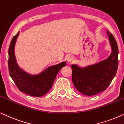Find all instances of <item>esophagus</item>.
Returning a JSON list of instances; mask_svg holds the SVG:
<instances>
[{"label":"esophagus","instance_id":"obj_1","mask_svg":"<svg viewBox=\"0 0 124 124\" xmlns=\"http://www.w3.org/2000/svg\"><path fill=\"white\" fill-rule=\"evenodd\" d=\"M73 60H74V57L71 56V55H70V56H69V57H67V61L69 62H72V61H73Z\"/></svg>","mask_w":124,"mask_h":124}]
</instances>
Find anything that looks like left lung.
I'll return each instance as SVG.
<instances>
[{"instance_id": "1", "label": "left lung", "mask_w": 124, "mask_h": 124, "mask_svg": "<svg viewBox=\"0 0 124 124\" xmlns=\"http://www.w3.org/2000/svg\"><path fill=\"white\" fill-rule=\"evenodd\" d=\"M107 33L112 50L108 58L85 69L75 64L71 66L73 84L78 91L85 95L91 96L105 90L116 74L118 63V46L113 35L108 31Z\"/></svg>"}]
</instances>
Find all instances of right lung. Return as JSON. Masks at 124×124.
I'll use <instances>...</instances> for the list:
<instances>
[{
  "label": "right lung",
  "mask_w": 124,
  "mask_h": 124,
  "mask_svg": "<svg viewBox=\"0 0 124 124\" xmlns=\"http://www.w3.org/2000/svg\"><path fill=\"white\" fill-rule=\"evenodd\" d=\"M18 32L10 41L8 49V69L10 77L21 92L32 97H40L49 91L59 71L66 66L63 62L48 68L38 75H31L22 71L17 65L14 48Z\"/></svg>",
  "instance_id": "add662e5"
}]
</instances>
